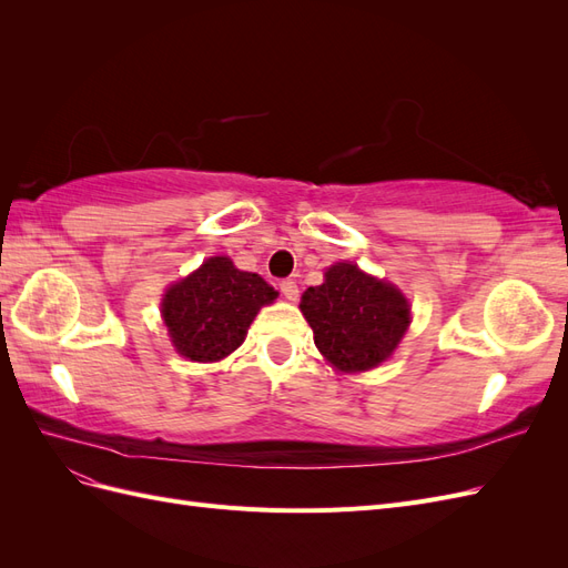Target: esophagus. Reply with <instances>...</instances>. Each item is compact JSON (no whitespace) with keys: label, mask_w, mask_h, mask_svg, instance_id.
I'll return each instance as SVG.
<instances>
[{"label":"esophagus","mask_w":568,"mask_h":568,"mask_svg":"<svg viewBox=\"0 0 568 568\" xmlns=\"http://www.w3.org/2000/svg\"><path fill=\"white\" fill-rule=\"evenodd\" d=\"M280 291H282V296H284L286 301H296V298H298V284H296L294 280H284V282L280 284Z\"/></svg>","instance_id":"1"}]
</instances>
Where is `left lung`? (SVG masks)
Instances as JSON below:
<instances>
[{"label": "left lung", "instance_id": "8db88e82", "mask_svg": "<svg viewBox=\"0 0 568 568\" xmlns=\"http://www.w3.org/2000/svg\"><path fill=\"white\" fill-rule=\"evenodd\" d=\"M301 313L313 326L320 353L341 372L382 365L409 324V305L400 291L351 263L326 270L324 284L303 294Z\"/></svg>", "mask_w": 568, "mask_h": 568}]
</instances>
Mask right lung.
Returning <instances> with one entry per match:
<instances>
[{
    "label": "right lung",
    "instance_id": "add662e5",
    "mask_svg": "<svg viewBox=\"0 0 568 568\" xmlns=\"http://www.w3.org/2000/svg\"><path fill=\"white\" fill-rule=\"evenodd\" d=\"M274 298L277 291L263 277L217 255L168 288L163 320L180 355L215 363L242 346L257 311Z\"/></svg>",
    "mask_w": 568,
    "mask_h": 568
}]
</instances>
